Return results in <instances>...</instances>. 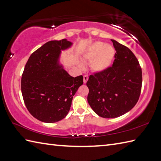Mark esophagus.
Here are the masks:
<instances>
[{
	"label": "esophagus",
	"mask_w": 161,
	"mask_h": 161,
	"mask_svg": "<svg viewBox=\"0 0 161 161\" xmlns=\"http://www.w3.org/2000/svg\"><path fill=\"white\" fill-rule=\"evenodd\" d=\"M88 80V75H84V84H86Z\"/></svg>",
	"instance_id": "obj_1"
}]
</instances>
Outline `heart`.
I'll use <instances>...</instances> for the list:
<instances>
[{"instance_id":"heart-1","label":"heart","mask_w":161,"mask_h":161,"mask_svg":"<svg viewBox=\"0 0 161 161\" xmlns=\"http://www.w3.org/2000/svg\"><path fill=\"white\" fill-rule=\"evenodd\" d=\"M115 54L114 47L111 45L95 42L88 46L83 54V59L85 61H91V69L97 73H101L111 66ZM80 66H82V65L80 64Z\"/></svg>"}]
</instances>
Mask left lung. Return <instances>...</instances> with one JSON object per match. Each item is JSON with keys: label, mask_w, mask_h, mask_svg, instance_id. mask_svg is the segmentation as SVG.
<instances>
[{"label": "left lung", "mask_w": 161, "mask_h": 161, "mask_svg": "<svg viewBox=\"0 0 161 161\" xmlns=\"http://www.w3.org/2000/svg\"><path fill=\"white\" fill-rule=\"evenodd\" d=\"M116 50L112 66L91 75L87 100L100 117L114 118L134 107L141 95L142 69L131 50L111 39Z\"/></svg>", "instance_id": "obj_1"}]
</instances>
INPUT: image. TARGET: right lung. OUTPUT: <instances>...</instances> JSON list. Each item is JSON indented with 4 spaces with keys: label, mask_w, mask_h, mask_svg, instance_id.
<instances>
[{
    "label": "right lung",
    "mask_w": 161,
    "mask_h": 161,
    "mask_svg": "<svg viewBox=\"0 0 161 161\" xmlns=\"http://www.w3.org/2000/svg\"><path fill=\"white\" fill-rule=\"evenodd\" d=\"M67 39L50 41L35 51L27 61L21 92L28 111L39 120L53 123L64 119L83 76H70L59 65L61 50L72 46Z\"/></svg>",
    "instance_id": "obj_1"
}]
</instances>
